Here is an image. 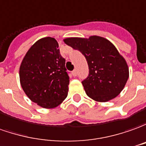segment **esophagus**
Wrapping results in <instances>:
<instances>
[{
    "instance_id": "1",
    "label": "esophagus",
    "mask_w": 146,
    "mask_h": 146,
    "mask_svg": "<svg viewBox=\"0 0 146 146\" xmlns=\"http://www.w3.org/2000/svg\"><path fill=\"white\" fill-rule=\"evenodd\" d=\"M72 74H73V77H76V76H77V70H76V69H74V70H73V72H72Z\"/></svg>"
}]
</instances>
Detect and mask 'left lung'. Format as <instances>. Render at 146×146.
Masks as SVG:
<instances>
[{"instance_id": "8db88e82", "label": "left lung", "mask_w": 146, "mask_h": 146, "mask_svg": "<svg viewBox=\"0 0 146 146\" xmlns=\"http://www.w3.org/2000/svg\"><path fill=\"white\" fill-rule=\"evenodd\" d=\"M66 44L85 56L89 65V75L81 81L86 94L94 101L106 102L118 95L129 78L125 60L113 44L104 37H69Z\"/></svg>"}]
</instances>
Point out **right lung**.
Masks as SVG:
<instances>
[{
  "label": "right lung",
  "instance_id": "right-lung-1",
  "mask_svg": "<svg viewBox=\"0 0 146 146\" xmlns=\"http://www.w3.org/2000/svg\"><path fill=\"white\" fill-rule=\"evenodd\" d=\"M52 37L38 40L25 54L20 66V81L32 102L45 109H52L65 100L69 77L65 60Z\"/></svg>",
  "mask_w": 146,
  "mask_h": 146
}]
</instances>
